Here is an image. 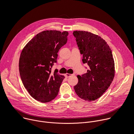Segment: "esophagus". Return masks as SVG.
<instances>
[{"instance_id":"obj_1","label":"esophagus","mask_w":134,"mask_h":134,"mask_svg":"<svg viewBox=\"0 0 134 134\" xmlns=\"http://www.w3.org/2000/svg\"><path fill=\"white\" fill-rule=\"evenodd\" d=\"M65 75H66V76L67 77H70V76H73V75H74V74H71L66 73V74H65Z\"/></svg>"}]
</instances>
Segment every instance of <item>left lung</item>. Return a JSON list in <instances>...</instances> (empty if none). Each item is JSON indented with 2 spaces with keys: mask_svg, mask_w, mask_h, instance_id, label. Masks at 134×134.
Returning a JSON list of instances; mask_svg holds the SVG:
<instances>
[{
  "mask_svg": "<svg viewBox=\"0 0 134 134\" xmlns=\"http://www.w3.org/2000/svg\"><path fill=\"white\" fill-rule=\"evenodd\" d=\"M83 63H87V73L77 75L74 88L81 98L90 102L99 98L111 84L115 75V63L111 50L100 37L85 31L73 33Z\"/></svg>",
  "mask_w": 134,
  "mask_h": 134,
  "instance_id": "left-lung-1",
  "label": "left lung"
}]
</instances>
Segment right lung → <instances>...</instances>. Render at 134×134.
<instances>
[{
    "label": "right lung",
    "mask_w": 134,
    "mask_h": 134,
    "mask_svg": "<svg viewBox=\"0 0 134 134\" xmlns=\"http://www.w3.org/2000/svg\"><path fill=\"white\" fill-rule=\"evenodd\" d=\"M68 31H42L34 37L23 49L19 69L25 87L36 100L49 102L58 95L64 79L51 68L57 62L58 52L68 40Z\"/></svg>",
    "instance_id": "1"
}]
</instances>
